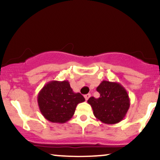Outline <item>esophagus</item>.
Returning <instances> with one entry per match:
<instances>
[{"label":"esophagus","mask_w":160,"mask_h":160,"mask_svg":"<svg viewBox=\"0 0 160 160\" xmlns=\"http://www.w3.org/2000/svg\"><path fill=\"white\" fill-rule=\"evenodd\" d=\"M90 96H91V95H90V94H87V95H84V98H85V100H88L89 99V98H90Z\"/></svg>","instance_id":"obj_1"}]
</instances>
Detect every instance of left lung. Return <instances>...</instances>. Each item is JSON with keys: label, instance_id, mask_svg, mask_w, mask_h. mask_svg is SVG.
Masks as SVG:
<instances>
[{"label": "left lung", "instance_id": "1", "mask_svg": "<svg viewBox=\"0 0 160 160\" xmlns=\"http://www.w3.org/2000/svg\"><path fill=\"white\" fill-rule=\"evenodd\" d=\"M99 98L91 97L87 100L93 110L94 116L102 123H119L125 117L130 106L128 92L117 82L102 81L97 87Z\"/></svg>", "mask_w": 160, "mask_h": 160}]
</instances>
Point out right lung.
Segmentation results:
<instances>
[{
	"instance_id": "add662e5",
	"label": "right lung",
	"mask_w": 160,
	"mask_h": 160,
	"mask_svg": "<svg viewBox=\"0 0 160 160\" xmlns=\"http://www.w3.org/2000/svg\"><path fill=\"white\" fill-rule=\"evenodd\" d=\"M84 101V98L79 92H74L68 81H51L38 95L41 114L54 123L62 124L71 119L77 105Z\"/></svg>"
}]
</instances>
